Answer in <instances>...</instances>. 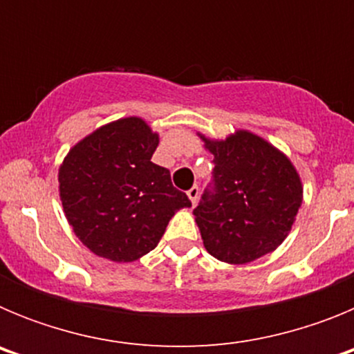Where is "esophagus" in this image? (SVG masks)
Returning <instances> with one entry per match:
<instances>
[{"instance_id": "34e87169", "label": "esophagus", "mask_w": 354, "mask_h": 354, "mask_svg": "<svg viewBox=\"0 0 354 354\" xmlns=\"http://www.w3.org/2000/svg\"><path fill=\"white\" fill-rule=\"evenodd\" d=\"M198 195H200V187L198 186H193L187 189V196H189V200H192V204L196 205V202H198Z\"/></svg>"}]
</instances>
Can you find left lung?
<instances>
[{"label":"left lung","instance_id":"obj_1","mask_svg":"<svg viewBox=\"0 0 354 354\" xmlns=\"http://www.w3.org/2000/svg\"><path fill=\"white\" fill-rule=\"evenodd\" d=\"M204 142L214 170L193 214L205 250L228 264L273 252L301 205L299 175L282 152L248 131Z\"/></svg>","mask_w":354,"mask_h":354}]
</instances>
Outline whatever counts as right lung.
Returning <instances> with one entry per match:
<instances>
[{
	"mask_svg": "<svg viewBox=\"0 0 354 354\" xmlns=\"http://www.w3.org/2000/svg\"><path fill=\"white\" fill-rule=\"evenodd\" d=\"M158 143L142 118H122L81 140L60 167L65 216L99 257L136 261L158 246L175 212L192 207L170 171L150 161Z\"/></svg>",
	"mask_w": 354,
	"mask_h": 354,
	"instance_id": "right-lung-1",
	"label": "right lung"
}]
</instances>
